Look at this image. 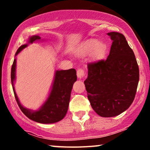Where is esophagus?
<instances>
[{"label":"esophagus","instance_id":"obj_1","mask_svg":"<svg viewBox=\"0 0 150 150\" xmlns=\"http://www.w3.org/2000/svg\"><path fill=\"white\" fill-rule=\"evenodd\" d=\"M85 70L82 69H78L77 71V76L79 79H82L85 77Z\"/></svg>","mask_w":150,"mask_h":150}]
</instances>
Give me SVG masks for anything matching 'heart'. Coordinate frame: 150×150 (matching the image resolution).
<instances>
[{
    "instance_id": "b5f03b06",
    "label": "heart",
    "mask_w": 150,
    "mask_h": 150,
    "mask_svg": "<svg viewBox=\"0 0 150 150\" xmlns=\"http://www.w3.org/2000/svg\"><path fill=\"white\" fill-rule=\"evenodd\" d=\"M106 45L104 43L99 42L97 39H92L86 43L82 49L77 51L75 54L78 57H83L88 53L92 52V56L94 58H100L104 55Z\"/></svg>"
}]
</instances>
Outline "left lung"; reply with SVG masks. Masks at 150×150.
Listing matches in <instances>:
<instances>
[{"mask_svg": "<svg viewBox=\"0 0 150 150\" xmlns=\"http://www.w3.org/2000/svg\"><path fill=\"white\" fill-rule=\"evenodd\" d=\"M107 34L113 41L107 59L88 63V76L84 82L94 111L106 118L130 107L140 77L135 54L124 35L115 32Z\"/></svg>", "mask_w": 150, "mask_h": 150, "instance_id": "obj_1", "label": "left lung"}]
</instances>
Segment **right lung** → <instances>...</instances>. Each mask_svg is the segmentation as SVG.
Listing matches in <instances>:
<instances>
[{"instance_id": "add662e5", "label": "right lung", "mask_w": 150, "mask_h": 150, "mask_svg": "<svg viewBox=\"0 0 150 150\" xmlns=\"http://www.w3.org/2000/svg\"><path fill=\"white\" fill-rule=\"evenodd\" d=\"M41 39L39 36L34 35L28 39V43L20 46L18 49L15 56L22 49L27 47L29 44ZM16 58L13 61L11 68V82L14 92L15 99L22 113L30 119L37 123H54L63 119L66 115L69 105L70 94L74 82L77 80L76 70L73 68L69 70H56L55 72L54 80L51 92L45 102L37 111L28 109L24 107L19 100L14 87V82L16 79Z\"/></svg>"}]
</instances>
